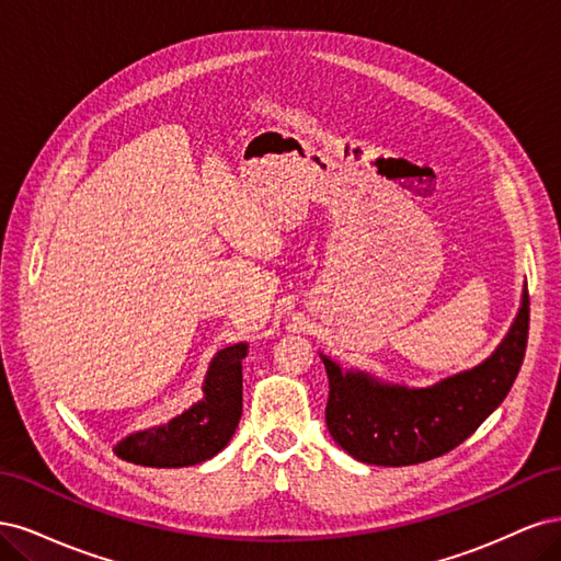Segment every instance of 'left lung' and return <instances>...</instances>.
I'll use <instances>...</instances> for the list:
<instances>
[{"label":"left lung","instance_id":"obj_1","mask_svg":"<svg viewBox=\"0 0 561 561\" xmlns=\"http://www.w3.org/2000/svg\"><path fill=\"white\" fill-rule=\"evenodd\" d=\"M529 339V290L501 346L482 365L428 388L383 383L342 371L328 355V431L353 458L371 466H414L451 451L511 393Z\"/></svg>","mask_w":561,"mask_h":561}]
</instances>
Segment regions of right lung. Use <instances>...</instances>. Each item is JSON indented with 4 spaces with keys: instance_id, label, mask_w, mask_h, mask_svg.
Returning <instances> with one entry per match:
<instances>
[{
    "instance_id": "right-lung-1",
    "label": "right lung",
    "mask_w": 561,
    "mask_h": 561,
    "mask_svg": "<svg viewBox=\"0 0 561 561\" xmlns=\"http://www.w3.org/2000/svg\"><path fill=\"white\" fill-rule=\"evenodd\" d=\"M245 353L248 344L217 351L203 381V400L163 426L130 433L114 447V454L135 466L184 468L222 451L239 428L243 412L241 360Z\"/></svg>"
}]
</instances>
